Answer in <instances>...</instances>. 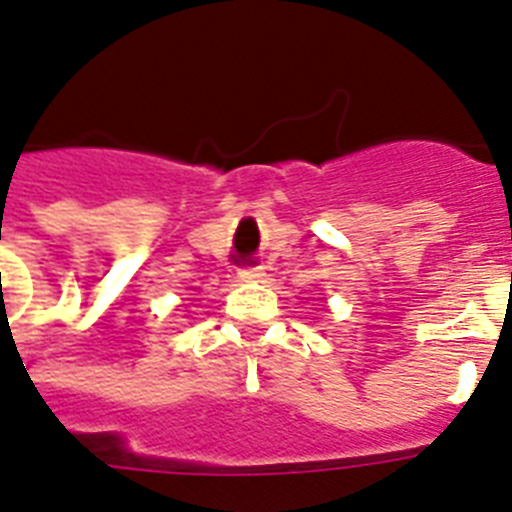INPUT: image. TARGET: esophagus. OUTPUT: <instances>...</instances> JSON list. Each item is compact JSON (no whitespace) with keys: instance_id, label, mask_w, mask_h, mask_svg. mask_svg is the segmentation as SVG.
<instances>
[{"instance_id":"34e87169","label":"esophagus","mask_w":512,"mask_h":512,"mask_svg":"<svg viewBox=\"0 0 512 512\" xmlns=\"http://www.w3.org/2000/svg\"><path fill=\"white\" fill-rule=\"evenodd\" d=\"M239 278H242V281H260V278H265V268H263V265L242 268V270H239Z\"/></svg>"}]
</instances>
